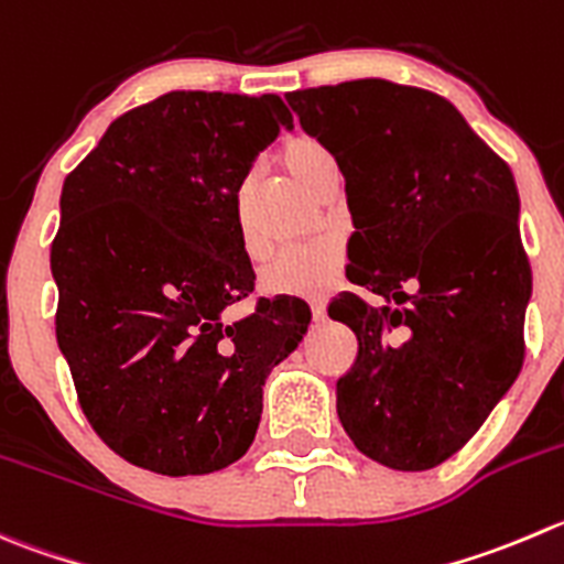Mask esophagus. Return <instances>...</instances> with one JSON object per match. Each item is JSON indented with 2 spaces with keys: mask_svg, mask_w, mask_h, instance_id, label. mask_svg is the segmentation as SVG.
I'll return each instance as SVG.
<instances>
[{
  "mask_svg": "<svg viewBox=\"0 0 564 564\" xmlns=\"http://www.w3.org/2000/svg\"><path fill=\"white\" fill-rule=\"evenodd\" d=\"M311 316H314L316 325H319V322H325V319H327L325 303H311Z\"/></svg>",
  "mask_w": 564,
  "mask_h": 564,
  "instance_id": "34e87169",
  "label": "esophagus"
}]
</instances>
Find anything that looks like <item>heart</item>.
Returning <instances> with one entry per match:
<instances>
[{
  "label": "heart",
  "mask_w": 564,
  "mask_h": 564,
  "mask_svg": "<svg viewBox=\"0 0 564 564\" xmlns=\"http://www.w3.org/2000/svg\"><path fill=\"white\" fill-rule=\"evenodd\" d=\"M286 171L314 193L319 178L333 167V156L314 137H294L283 145L281 154ZM245 248L253 250L250 234H242ZM344 267V248L338 239H314L308 245H297L275 259L267 261L259 283L272 297H325L336 289Z\"/></svg>",
  "instance_id": "1"
}]
</instances>
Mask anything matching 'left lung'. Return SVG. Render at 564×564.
<instances>
[{
    "label": "left lung",
    "instance_id": "8db88e82",
    "mask_svg": "<svg viewBox=\"0 0 564 564\" xmlns=\"http://www.w3.org/2000/svg\"><path fill=\"white\" fill-rule=\"evenodd\" d=\"M347 187V278L333 300L358 355L336 382L352 444L393 471H427L482 427L523 366L532 270L516 178L455 104L386 79L286 96Z\"/></svg>",
    "mask_w": 564,
    "mask_h": 564
}]
</instances>
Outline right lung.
Masks as SVG:
<instances>
[{
	"label": "right lung",
	"mask_w": 564,
	"mask_h": 564,
	"mask_svg": "<svg viewBox=\"0 0 564 564\" xmlns=\"http://www.w3.org/2000/svg\"><path fill=\"white\" fill-rule=\"evenodd\" d=\"M292 129L278 96L173 90L109 123L65 178L52 275L57 344L98 438L167 477L212 474L253 444L261 388L311 311L253 292L239 189Z\"/></svg>",
	"instance_id": "1"
}]
</instances>
